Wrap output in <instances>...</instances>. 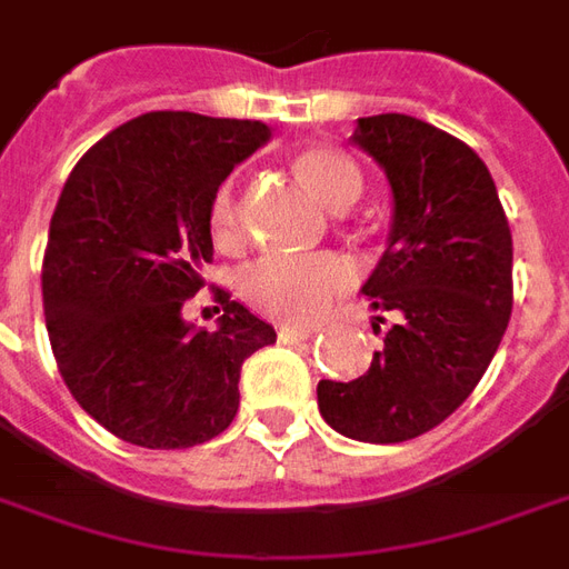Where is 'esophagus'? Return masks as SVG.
Listing matches in <instances>:
<instances>
[{"mask_svg": "<svg viewBox=\"0 0 569 569\" xmlns=\"http://www.w3.org/2000/svg\"><path fill=\"white\" fill-rule=\"evenodd\" d=\"M313 335H317V326H292V322L280 326V338L283 340H307Z\"/></svg>", "mask_w": 569, "mask_h": 569, "instance_id": "34e87169", "label": "esophagus"}]
</instances>
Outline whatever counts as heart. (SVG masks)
Instances as JSON below:
<instances>
[{
  "mask_svg": "<svg viewBox=\"0 0 569 569\" xmlns=\"http://www.w3.org/2000/svg\"><path fill=\"white\" fill-rule=\"evenodd\" d=\"M296 174L328 208H349L361 196L359 168L328 147L301 150ZM210 229L222 247L241 241V204L231 183L217 189L210 201ZM352 283L356 268L340 252H268L241 273V296L268 317L305 322L319 317Z\"/></svg>",
  "mask_w": 569,
  "mask_h": 569,
  "instance_id": "heart-1",
  "label": "heart"
}]
</instances>
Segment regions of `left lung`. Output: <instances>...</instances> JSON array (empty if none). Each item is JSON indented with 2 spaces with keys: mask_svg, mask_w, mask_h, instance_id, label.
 I'll use <instances>...</instances> for the list:
<instances>
[{
  "mask_svg": "<svg viewBox=\"0 0 569 569\" xmlns=\"http://www.w3.org/2000/svg\"><path fill=\"white\" fill-rule=\"evenodd\" d=\"M352 144L395 196L389 247L361 286L395 322L359 380L319 382V413L361 443H403L456 413L495 359L512 313V234L486 162L443 129L377 113Z\"/></svg>",
  "mask_w": 569,
  "mask_h": 569,
  "instance_id": "left-lung-1",
  "label": "left lung"
}]
</instances>
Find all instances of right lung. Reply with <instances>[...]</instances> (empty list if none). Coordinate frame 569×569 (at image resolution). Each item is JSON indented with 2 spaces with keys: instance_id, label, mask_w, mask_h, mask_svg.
I'll return each mask as SVG.
<instances>
[{
  "instance_id": "1",
  "label": "right lung",
  "mask_w": 569,
  "mask_h": 569,
  "mask_svg": "<svg viewBox=\"0 0 569 569\" xmlns=\"http://www.w3.org/2000/svg\"><path fill=\"white\" fill-rule=\"evenodd\" d=\"M268 134L259 120L141 113L62 187L41 264L48 338L71 398L126 443L187 449L222 435L241 365L277 340L220 286L217 331L183 319L213 259L210 201Z\"/></svg>"
}]
</instances>
